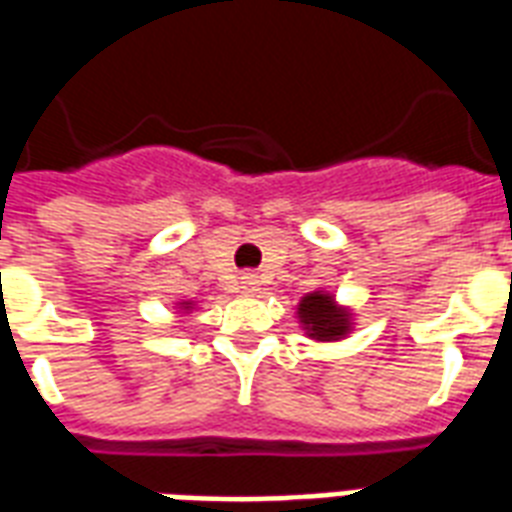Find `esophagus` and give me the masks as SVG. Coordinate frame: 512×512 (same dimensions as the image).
<instances>
[{
  "mask_svg": "<svg viewBox=\"0 0 512 512\" xmlns=\"http://www.w3.org/2000/svg\"><path fill=\"white\" fill-rule=\"evenodd\" d=\"M239 287H241V292H247V295H255V292L260 290V282H257L255 273H244V276H241Z\"/></svg>",
  "mask_w": 512,
  "mask_h": 512,
  "instance_id": "34e87169",
  "label": "esophagus"
}]
</instances>
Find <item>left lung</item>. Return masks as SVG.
Wrapping results in <instances>:
<instances>
[{
    "label": "left lung",
    "mask_w": 512,
    "mask_h": 512,
    "mask_svg": "<svg viewBox=\"0 0 512 512\" xmlns=\"http://www.w3.org/2000/svg\"><path fill=\"white\" fill-rule=\"evenodd\" d=\"M298 322L314 341H341L351 330L349 308L335 303L330 292H308L298 303Z\"/></svg>",
    "instance_id": "1"
}]
</instances>
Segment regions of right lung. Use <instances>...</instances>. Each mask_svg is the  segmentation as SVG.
Wrapping results in <instances>:
<instances>
[{
    "mask_svg": "<svg viewBox=\"0 0 512 512\" xmlns=\"http://www.w3.org/2000/svg\"><path fill=\"white\" fill-rule=\"evenodd\" d=\"M179 308H185V311H187V308H193V303H187V300H182V303H179Z\"/></svg>",
    "mask_w": 512,
    "mask_h": 512,
    "instance_id": "obj_1",
    "label": "right lung"
}]
</instances>
